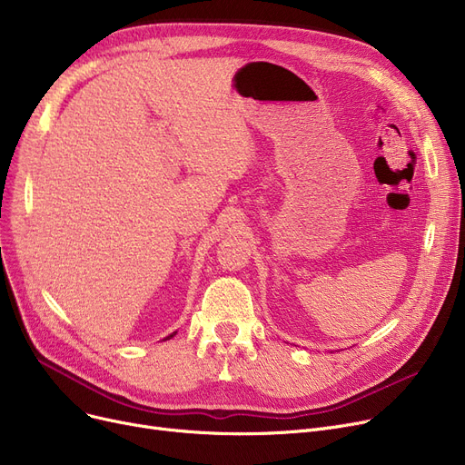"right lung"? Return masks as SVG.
<instances>
[{
  "mask_svg": "<svg viewBox=\"0 0 465 465\" xmlns=\"http://www.w3.org/2000/svg\"><path fill=\"white\" fill-rule=\"evenodd\" d=\"M175 333H177V331H173V333H171V335H167V337H165V339H171V337H173V335H175Z\"/></svg>",
  "mask_w": 465,
  "mask_h": 465,
  "instance_id": "right-lung-1",
  "label": "right lung"
}]
</instances>
